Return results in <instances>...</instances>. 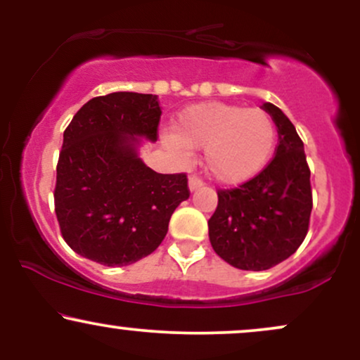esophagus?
Wrapping results in <instances>:
<instances>
[{"label":"esophagus","mask_w":360,"mask_h":360,"mask_svg":"<svg viewBox=\"0 0 360 360\" xmlns=\"http://www.w3.org/2000/svg\"><path fill=\"white\" fill-rule=\"evenodd\" d=\"M188 186H189V191H196L198 188H201V186H203V183H201V179H198L196 176H191L189 177V181H188Z\"/></svg>","instance_id":"1"}]
</instances>
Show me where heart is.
<instances>
[{"mask_svg": "<svg viewBox=\"0 0 360 360\" xmlns=\"http://www.w3.org/2000/svg\"><path fill=\"white\" fill-rule=\"evenodd\" d=\"M276 140V125L266 111L221 101L188 106L176 117L172 131L160 135L162 147L181 166L191 160L189 150L205 148V171L225 186L260 174L274 154Z\"/></svg>", "mask_w": 360, "mask_h": 360, "instance_id": "obj_1", "label": "heart"}]
</instances>
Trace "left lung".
<instances>
[{
	"mask_svg": "<svg viewBox=\"0 0 360 360\" xmlns=\"http://www.w3.org/2000/svg\"><path fill=\"white\" fill-rule=\"evenodd\" d=\"M262 110L278 127L279 143L269 166L235 189L218 191L208 220L213 250L242 271H266L303 243L311 214V186L304 146L286 115L272 103Z\"/></svg>",
	"mask_w": 360,
	"mask_h": 360,
	"instance_id": "left-lung-1",
	"label": "left lung"
}]
</instances>
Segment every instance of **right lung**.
I'll use <instances>...</instances> for the list:
<instances>
[{"label": "right lung", "mask_w": 360, "mask_h": 360, "mask_svg": "<svg viewBox=\"0 0 360 360\" xmlns=\"http://www.w3.org/2000/svg\"><path fill=\"white\" fill-rule=\"evenodd\" d=\"M160 113L155 94L118 91L82 105L65 128L53 200L62 237L81 257L108 267L147 257L189 198L186 174H159L140 159Z\"/></svg>", "instance_id": "right-lung-1"}]
</instances>
